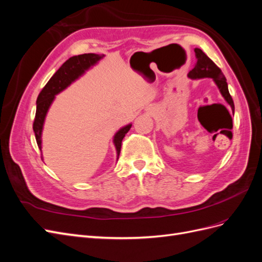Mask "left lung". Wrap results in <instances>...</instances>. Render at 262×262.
<instances>
[{"mask_svg": "<svg viewBox=\"0 0 262 262\" xmlns=\"http://www.w3.org/2000/svg\"><path fill=\"white\" fill-rule=\"evenodd\" d=\"M194 53L196 58V63L194 68L188 73V77L191 78V80H200V78H204V77L212 78L214 83L216 84L217 89L220 90L222 96L224 97L227 104L231 106L233 115H234V112H235L234 101L231 95H229L226 78L224 74L222 73L221 69L216 67L215 63H214L201 49L195 48Z\"/></svg>", "mask_w": 262, "mask_h": 262, "instance_id": "left-lung-1", "label": "left lung"}]
</instances>
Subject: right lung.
Listing matches in <instances>:
<instances>
[{
    "instance_id": "right-lung-1",
    "label": "right lung",
    "mask_w": 262,
    "mask_h": 262,
    "mask_svg": "<svg viewBox=\"0 0 262 262\" xmlns=\"http://www.w3.org/2000/svg\"><path fill=\"white\" fill-rule=\"evenodd\" d=\"M104 54H96V53H84L80 55H74V57L67 60L61 68L53 74L50 78L49 82L46 84V86L38 95L37 98V107H36V116L34 121V132L38 147H42V140L41 134L43 130V123L46 120V116L48 114V110L53 102L55 95H58L62 91H64L67 87H69L73 82H75L77 78H80L86 71H89L92 67L97 64L98 61L104 58ZM131 123L122 126L119 129L115 137H114V144L117 150V160L119 158L121 149V142L124 136L131 128ZM42 157V156H41Z\"/></svg>"
}]
</instances>
